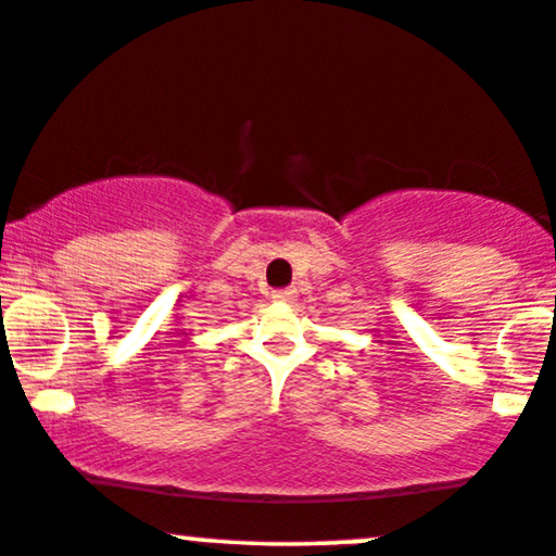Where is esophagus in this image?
<instances>
[{
	"label": "esophagus",
	"instance_id": "1",
	"mask_svg": "<svg viewBox=\"0 0 556 556\" xmlns=\"http://www.w3.org/2000/svg\"><path fill=\"white\" fill-rule=\"evenodd\" d=\"M294 298H298V290H294V287H282V290L271 292L274 302H292Z\"/></svg>",
	"mask_w": 556,
	"mask_h": 556
}]
</instances>
